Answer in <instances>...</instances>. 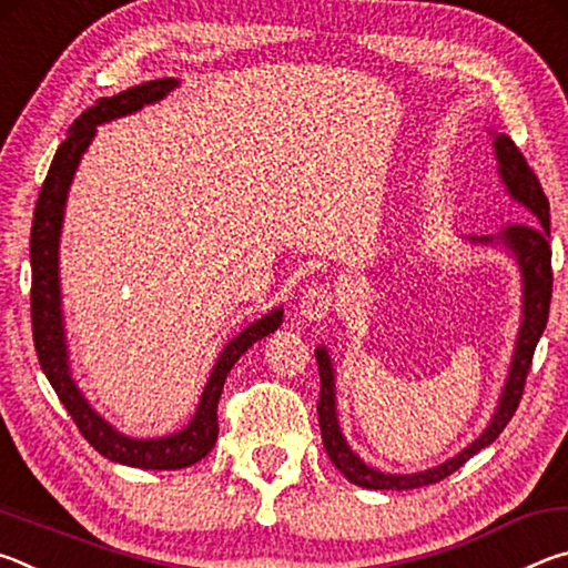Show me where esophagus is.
<instances>
[{"mask_svg": "<svg viewBox=\"0 0 568 568\" xmlns=\"http://www.w3.org/2000/svg\"><path fill=\"white\" fill-rule=\"evenodd\" d=\"M333 305H335V293H333V287L325 285V283L311 285L301 297V313H303V318H307V321L328 318Z\"/></svg>", "mask_w": 568, "mask_h": 568, "instance_id": "1", "label": "esophagus"}]
</instances>
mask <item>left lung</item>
<instances>
[{"label": "left lung", "mask_w": 568, "mask_h": 568, "mask_svg": "<svg viewBox=\"0 0 568 568\" xmlns=\"http://www.w3.org/2000/svg\"><path fill=\"white\" fill-rule=\"evenodd\" d=\"M496 158H498V172L506 182L508 192L514 200L531 210V225H511L504 233V243L511 247L518 265L524 273V323L521 333H518L511 373H508L501 406H498L496 416L491 420L480 438H476L466 450H460L456 458L446 460L444 466L423 470V474L413 476H393L381 474L365 466L363 460L353 454L345 444V438L338 428V418H335V386H333V368L328 353L318 348L315 363H318L321 373V400H318V420H321V436L323 446L328 450L333 466L351 480L355 486L363 488H376V491H408V488H420L444 480L446 476L454 474L466 464L470 456H476L480 448L501 436V430L508 426V420L514 418V413L521 403L524 386L528 368H531L536 343L541 338L549 321V305H551V287H554V273H551V245H549V197L544 195L541 182H538L536 172L528 165L524 152L514 145L511 138L498 134L496 138ZM488 240V237H480Z\"/></svg>", "instance_id": "1"}]
</instances>
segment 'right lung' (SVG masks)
<instances>
[{"label": "right lung", "instance_id": "right-lung-1", "mask_svg": "<svg viewBox=\"0 0 568 568\" xmlns=\"http://www.w3.org/2000/svg\"><path fill=\"white\" fill-rule=\"evenodd\" d=\"M178 80H152L134 84L114 98H102L84 110L80 118L72 122L70 132L60 148L54 152L50 172L42 182L40 197L34 205L32 217V235H30V263H32V338L34 351L47 381L52 383L62 406L70 413L74 426L80 434L88 438V444L102 454L104 458L118 460L124 466L150 468V470H178L197 464L213 450L217 440V403L223 393L225 378L235 361L243 355L250 345L257 343L265 335L277 331L283 323V311H273L265 318L255 321L245 328L237 338L230 341L215 363L210 381L200 398L195 418L187 423L185 430L175 436L155 438V440H134L114 430L108 420L100 418L90 408V403L82 398L80 388L74 386L70 376V365H67V348H64V328L60 313V277H57V243H60L62 227V210L70 190L72 175L80 162L82 152L88 150L90 140L98 132L100 122H108L122 114L138 112L142 104L158 102L175 88Z\"/></svg>", "mask_w": 568, "mask_h": 568}]
</instances>
